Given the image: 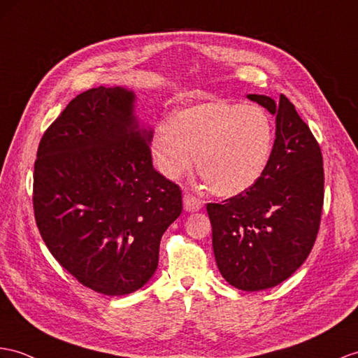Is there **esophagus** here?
<instances>
[{
  "label": "esophagus",
  "instance_id": "obj_1",
  "mask_svg": "<svg viewBox=\"0 0 358 358\" xmlns=\"http://www.w3.org/2000/svg\"><path fill=\"white\" fill-rule=\"evenodd\" d=\"M202 206H203L202 200H199V199H196L194 196H191V194H185L184 196V208H185V211L196 213V211H199V209H202Z\"/></svg>",
  "mask_w": 358,
  "mask_h": 358
}]
</instances>
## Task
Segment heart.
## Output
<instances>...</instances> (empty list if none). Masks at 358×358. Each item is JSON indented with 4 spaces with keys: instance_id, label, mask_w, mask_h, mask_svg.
<instances>
[{
    "instance_id": "b5f03b06",
    "label": "heart",
    "mask_w": 358,
    "mask_h": 358,
    "mask_svg": "<svg viewBox=\"0 0 358 358\" xmlns=\"http://www.w3.org/2000/svg\"><path fill=\"white\" fill-rule=\"evenodd\" d=\"M275 127L257 104L214 100L174 112L155 127L150 153L167 179H179L193 162L215 196L246 193L263 178L272 156Z\"/></svg>"
}]
</instances>
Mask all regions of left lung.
<instances>
[{
    "label": "left lung",
    "instance_id": "left-lung-1",
    "mask_svg": "<svg viewBox=\"0 0 358 358\" xmlns=\"http://www.w3.org/2000/svg\"><path fill=\"white\" fill-rule=\"evenodd\" d=\"M276 121L266 173L246 193L208 203L213 249L235 289H272L298 270L315 245L324 205V161L310 127L290 100L248 94Z\"/></svg>",
    "mask_w": 358,
    "mask_h": 358
}]
</instances>
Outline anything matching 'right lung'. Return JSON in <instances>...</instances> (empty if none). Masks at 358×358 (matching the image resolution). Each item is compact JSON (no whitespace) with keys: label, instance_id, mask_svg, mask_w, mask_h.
I'll list each match as a JSON object with an SVG mask.
<instances>
[{"label":"right lung","instance_id":"add662e5","mask_svg":"<svg viewBox=\"0 0 358 358\" xmlns=\"http://www.w3.org/2000/svg\"><path fill=\"white\" fill-rule=\"evenodd\" d=\"M136 95L92 88L43 134L33 176L34 219L59 264L88 289L134 293L158 268L162 234L182 213V191L153 169V129Z\"/></svg>","mask_w":358,"mask_h":358}]
</instances>
